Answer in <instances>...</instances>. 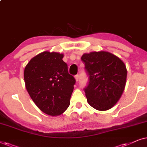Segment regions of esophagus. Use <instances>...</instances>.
I'll return each instance as SVG.
<instances>
[{
  "label": "esophagus",
  "instance_id": "34e87169",
  "mask_svg": "<svg viewBox=\"0 0 147 147\" xmlns=\"http://www.w3.org/2000/svg\"><path fill=\"white\" fill-rule=\"evenodd\" d=\"M75 78L76 81H77V82L79 81V75H75Z\"/></svg>",
  "mask_w": 147,
  "mask_h": 147
}]
</instances>
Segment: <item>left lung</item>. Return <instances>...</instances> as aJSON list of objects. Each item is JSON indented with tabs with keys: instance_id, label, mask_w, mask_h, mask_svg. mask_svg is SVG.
I'll list each match as a JSON object with an SVG mask.
<instances>
[{
	"instance_id": "1",
	"label": "left lung",
	"mask_w": 147,
	"mask_h": 147,
	"mask_svg": "<svg viewBox=\"0 0 147 147\" xmlns=\"http://www.w3.org/2000/svg\"><path fill=\"white\" fill-rule=\"evenodd\" d=\"M81 60L89 76L84 89L88 103L99 111L111 109L124 90L126 65L118 56L105 51L84 54Z\"/></svg>"
}]
</instances>
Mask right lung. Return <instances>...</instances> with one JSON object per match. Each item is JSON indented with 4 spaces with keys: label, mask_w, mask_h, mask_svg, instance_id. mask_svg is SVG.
<instances>
[{
    "label": "right lung",
    "mask_w": 147,
    "mask_h": 147,
    "mask_svg": "<svg viewBox=\"0 0 147 147\" xmlns=\"http://www.w3.org/2000/svg\"><path fill=\"white\" fill-rule=\"evenodd\" d=\"M63 57L64 54L58 52H43L31 58L24 70L29 95L49 116H59L66 111L76 82L68 73Z\"/></svg>",
    "instance_id": "add662e5"
}]
</instances>
